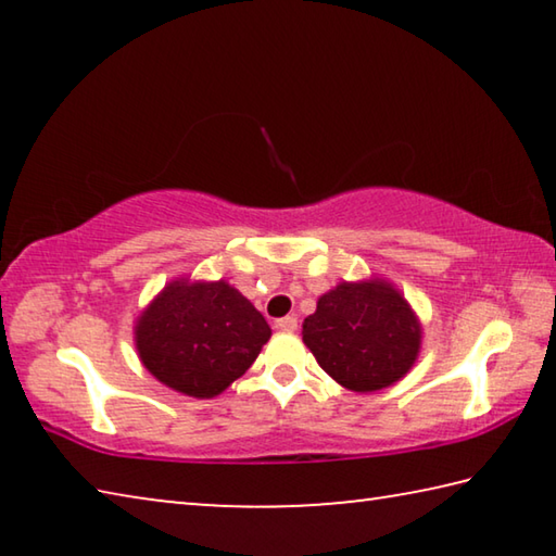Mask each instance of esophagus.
<instances>
[{"label": "esophagus", "mask_w": 556, "mask_h": 556, "mask_svg": "<svg viewBox=\"0 0 556 556\" xmlns=\"http://www.w3.org/2000/svg\"><path fill=\"white\" fill-rule=\"evenodd\" d=\"M296 326H299V321L294 316H285V318H277V321H275V328L281 333H294Z\"/></svg>", "instance_id": "obj_1"}]
</instances>
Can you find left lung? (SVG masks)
Returning a JSON list of instances; mask_svg holds the SVG:
<instances>
[{
  "mask_svg": "<svg viewBox=\"0 0 556 556\" xmlns=\"http://www.w3.org/2000/svg\"><path fill=\"white\" fill-rule=\"evenodd\" d=\"M301 336L316 363L353 392H378L402 380L421 348L417 314L380 277L341 281L318 296Z\"/></svg>",
  "mask_w": 556,
  "mask_h": 556,
  "instance_id": "1",
  "label": "left lung"
}]
</instances>
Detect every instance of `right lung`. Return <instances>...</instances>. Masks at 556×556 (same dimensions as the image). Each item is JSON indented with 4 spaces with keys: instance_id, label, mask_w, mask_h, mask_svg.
I'll list each match as a JSON object with an SVG mask.
<instances>
[{
    "instance_id": "add662e5",
    "label": "right lung",
    "mask_w": 556,
    "mask_h": 556,
    "mask_svg": "<svg viewBox=\"0 0 556 556\" xmlns=\"http://www.w3.org/2000/svg\"><path fill=\"white\" fill-rule=\"evenodd\" d=\"M271 328L228 281L178 277L137 318L135 345L159 382L188 397H215L248 372Z\"/></svg>"
}]
</instances>
